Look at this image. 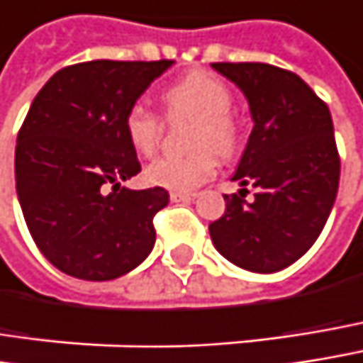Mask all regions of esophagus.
I'll return each mask as SVG.
<instances>
[{
    "mask_svg": "<svg viewBox=\"0 0 363 363\" xmlns=\"http://www.w3.org/2000/svg\"><path fill=\"white\" fill-rule=\"evenodd\" d=\"M195 195L193 193H170V201H174V203H179V201H191Z\"/></svg>",
    "mask_w": 363,
    "mask_h": 363,
    "instance_id": "1",
    "label": "esophagus"
}]
</instances>
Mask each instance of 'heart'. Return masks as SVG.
<instances>
[{
  "label": "heart",
  "instance_id": "1",
  "mask_svg": "<svg viewBox=\"0 0 363 363\" xmlns=\"http://www.w3.org/2000/svg\"><path fill=\"white\" fill-rule=\"evenodd\" d=\"M168 120H193L184 157H160L145 168V179L153 186L177 193H191L216 172L218 157H230L239 147V124L230 114L233 93L220 79L206 72H191L162 93ZM164 122L149 108L135 104L124 116V135L141 155H153L160 147Z\"/></svg>",
  "mask_w": 363,
  "mask_h": 363
}]
</instances>
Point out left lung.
I'll return each mask as SVG.
<instances>
[{
	"label": "left lung",
	"mask_w": 363,
	"mask_h": 363,
	"mask_svg": "<svg viewBox=\"0 0 363 363\" xmlns=\"http://www.w3.org/2000/svg\"><path fill=\"white\" fill-rule=\"evenodd\" d=\"M216 72L247 97L253 130L210 224L214 247L235 266L270 274L297 262L320 237L337 199L341 160L328 106L295 72L259 62H218ZM247 186L253 202L242 199Z\"/></svg>",
	"instance_id": "1"
}]
</instances>
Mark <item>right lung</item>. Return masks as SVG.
<instances>
[{"label": "right lung", "mask_w": 363, "mask_h": 363, "mask_svg": "<svg viewBox=\"0 0 363 363\" xmlns=\"http://www.w3.org/2000/svg\"><path fill=\"white\" fill-rule=\"evenodd\" d=\"M172 64L66 66L33 99L16 139L18 201L33 241L64 274L112 280L151 253L168 191L122 186L141 172L124 116Z\"/></svg>", "instance_id": "1"}]
</instances>
